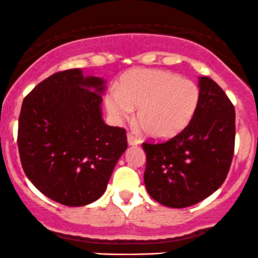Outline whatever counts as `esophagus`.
<instances>
[{
  "label": "esophagus",
  "instance_id": "34e87169",
  "mask_svg": "<svg viewBox=\"0 0 258 258\" xmlns=\"http://www.w3.org/2000/svg\"><path fill=\"white\" fill-rule=\"evenodd\" d=\"M141 143V140L139 138L135 137V135L133 134H128V144L130 145V146H137V145H139Z\"/></svg>",
  "mask_w": 258,
  "mask_h": 258
}]
</instances>
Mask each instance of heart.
Here are the masks:
<instances>
[{"label": "heart", "mask_w": 258, "mask_h": 258, "mask_svg": "<svg viewBox=\"0 0 258 258\" xmlns=\"http://www.w3.org/2000/svg\"><path fill=\"white\" fill-rule=\"evenodd\" d=\"M200 102L192 80L161 69H137L124 75L118 89L106 96L114 123L128 119L138 107V119L151 138L169 139L189 125Z\"/></svg>", "instance_id": "heart-1"}]
</instances>
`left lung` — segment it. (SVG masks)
Returning a JSON list of instances; mask_svg holds the SVG:
<instances>
[{
	"mask_svg": "<svg viewBox=\"0 0 258 258\" xmlns=\"http://www.w3.org/2000/svg\"><path fill=\"white\" fill-rule=\"evenodd\" d=\"M200 102L183 132L164 143H144L147 192L161 205L184 208L224 183L235 144V109L221 86L199 78Z\"/></svg>",
	"mask_w": 258,
	"mask_h": 258,
	"instance_id": "1",
	"label": "left lung"
}]
</instances>
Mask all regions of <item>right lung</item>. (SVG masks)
<instances>
[{"label": "right lung", "instance_id": "right-lung-1", "mask_svg": "<svg viewBox=\"0 0 258 258\" xmlns=\"http://www.w3.org/2000/svg\"><path fill=\"white\" fill-rule=\"evenodd\" d=\"M105 80L68 69L52 74L24 98L18 150L25 174L43 195L85 206L105 192L128 147L125 129L108 126L101 102Z\"/></svg>", "mask_w": 258, "mask_h": 258}]
</instances>
